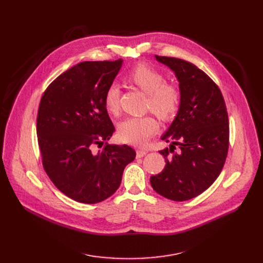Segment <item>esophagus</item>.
Masks as SVG:
<instances>
[{
  "mask_svg": "<svg viewBox=\"0 0 263 263\" xmlns=\"http://www.w3.org/2000/svg\"><path fill=\"white\" fill-rule=\"evenodd\" d=\"M147 150L144 149H137L136 150V158H143L144 156H146Z\"/></svg>",
  "mask_w": 263,
  "mask_h": 263,
  "instance_id": "34e87169",
  "label": "esophagus"
}]
</instances>
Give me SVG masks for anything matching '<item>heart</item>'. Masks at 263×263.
Segmentation results:
<instances>
[{
  "mask_svg": "<svg viewBox=\"0 0 263 263\" xmlns=\"http://www.w3.org/2000/svg\"><path fill=\"white\" fill-rule=\"evenodd\" d=\"M127 80L148 96L147 108L159 118L168 119L177 112L180 93L176 86L165 84L164 76L156 69L143 64L137 65L128 72ZM119 96L118 85L110 84L106 88L103 103L108 113L114 115L118 113ZM158 129L159 124L153 117H130L118 124V136L123 143L143 146Z\"/></svg>",
  "mask_w": 263,
  "mask_h": 263,
  "instance_id": "obj_1",
  "label": "heart"
}]
</instances>
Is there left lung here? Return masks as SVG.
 Wrapping results in <instances>:
<instances>
[{"label":"left lung","mask_w":263,"mask_h":263,"mask_svg":"<svg viewBox=\"0 0 263 263\" xmlns=\"http://www.w3.org/2000/svg\"><path fill=\"white\" fill-rule=\"evenodd\" d=\"M175 72L180 89L177 116L161 139L165 168L151 176L153 189L165 198L184 201L208 189L219 176L229 146L226 104L218 86L190 62L156 55Z\"/></svg>","instance_id":"8db88e82"}]
</instances>
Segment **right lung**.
Masks as SVG:
<instances>
[{
  "instance_id": "obj_1",
  "label": "right lung",
  "mask_w": 263,
  "mask_h": 263,
  "mask_svg": "<svg viewBox=\"0 0 263 263\" xmlns=\"http://www.w3.org/2000/svg\"><path fill=\"white\" fill-rule=\"evenodd\" d=\"M121 65L122 60L79 63L41 97L37 136L44 168L55 186L79 202L97 203L112 196L136 156L128 145L105 143L102 150H93L115 131L103 97Z\"/></svg>"
}]
</instances>
